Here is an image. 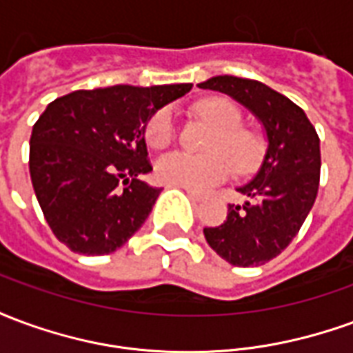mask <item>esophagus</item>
Listing matches in <instances>:
<instances>
[{"mask_svg":"<svg viewBox=\"0 0 353 353\" xmlns=\"http://www.w3.org/2000/svg\"><path fill=\"white\" fill-rule=\"evenodd\" d=\"M185 192H187V196H189L191 200H194V202H200V200L204 199V194H202V192L191 191V189H185Z\"/></svg>","mask_w":353,"mask_h":353,"instance_id":"obj_1","label":"esophagus"}]
</instances>
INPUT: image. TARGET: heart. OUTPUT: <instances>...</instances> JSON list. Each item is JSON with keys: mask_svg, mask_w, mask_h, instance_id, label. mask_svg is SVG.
<instances>
[{"mask_svg": "<svg viewBox=\"0 0 353 353\" xmlns=\"http://www.w3.org/2000/svg\"><path fill=\"white\" fill-rule=\"evenodd\" d=\"M196 115L214 126L206 143L208 154L170 153L157 162L159 181L191 191H204L232 174L252 172L265 154L259 132L242 126L240 109L227 98H206L196 103ZM176 139V119L172 109H159L145 126L147 145L166 149Z\"/></svg>", "mask_w": 353, "mask_h": 353, "instance_id": "1", "label": "heart"}]
</instances>
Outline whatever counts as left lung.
<instances>
[{"instance_id": "8db88e82", "label": "left lung", "mask_w": 353, "mask_h": 353, "mask_svg": "<svg viewBox=\"0 0 353 353\" xmlns=\"http://www.w3.org/2000/svg\"><path fill=\"white\" fill-rule=\"evenodd\" d=\"M199 87L229 94L265 126V161L257 176L238 189L248 200L229 204L227 219L204 229L208 244L230 265H265L299 234L318 196V132L296 103L259 81L217 75Z\"/></svg>"}]
</instances>
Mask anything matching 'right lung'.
I'll return each instance as SVG.
<instances>
[{
	"instance_id": "1",
	"label": "right lung",
	"mask_w": 353,
	"mask_h": 353,
	"mask_svg": "<svg viewBox=\"0 0 353 353\" xmlns=\"http://www.w3.org/2000/svg\"><path fill=\"white\" fill-rule=\"evenodd\" d=\"M192 85H115L50 101L30 138V176L54 236L81 255H108L145 223L162 189L151 172L147 121Z\"/></svg>"
}]
</instances>
